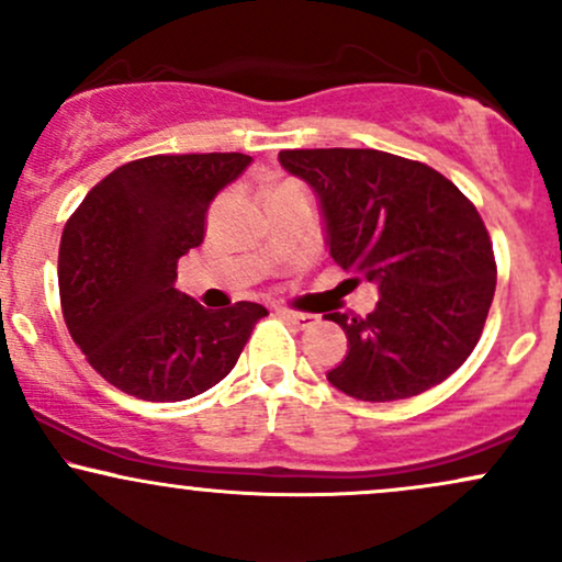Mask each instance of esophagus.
<instances>
[{"mask_svg": "<svg viewBox=\"0 0 562 562\" xmlns=\"http://www.w3.org/2000/svg\"><path fill=\"white\" fill-rule=\"evenodd\" d=\"M277 314H280L282 319L285 322H293V325L299 327H312L314 322H317L319 317L317 314H303V312H290V308H277Z\"/></svg>", "mask_w": 562, "mask_h": 562, "instance_id": "1", "label": "esophagus"}]
</instances>
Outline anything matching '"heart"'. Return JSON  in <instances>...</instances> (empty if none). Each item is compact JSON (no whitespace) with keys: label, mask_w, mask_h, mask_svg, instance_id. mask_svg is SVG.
<instances>
[{"label":"heart","mask_w":562,"mask_h":562,"mask_svg":"<svg viewBox=\"0 0 562 562\" xmlns=\"http://www.w3.org/2000/svg\"><path fill=\"white\" fill-rule=\"evenodd\" d=\"M282 187H295V184H282Z\"/></svg>","instance_id":"b5f03b06"}]
</instances>
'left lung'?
I'll list each match as a JSON object with an SVG mask.
<instances>
[{"mask_svg":"<svg viewBox=\"0 0 562 562\" xmlns=\"http://www.w3.org/2000/svg\"><path fill=\"white\" fill-rule=\"evenodd\" d=\"M317 192L330 256L375 282L367 317L330 312L348 353L327 380L359 402H396L447 380L479 344L496 261L475 205L420 160L383 150H282Z\"/></svg>","mask_w":562,"mask_h":562,"instance_id":"obj_1","label":"left lung"}]
</instances>
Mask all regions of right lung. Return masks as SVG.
<instances>
[{
  "instance_id": "right-lung-1",
  "label": "right lung",
  "mask_w": 562,
  "mask_h": 562,
  "mask_svg": "<svg viewBox=\"0 0 562 562\" xmlns=\"http://www.w3.org/2000/svg\"><path fill=\"white\" fill-rule=\"evenodd\" d=\"M248 164L243 153L132 160L66 222L57 282L68 333L128 396L184 402L214 389L267 317L261 303L205 308L173 288L179 259L203 243L211 200Z\"/></svg>"
}]
</instances>
